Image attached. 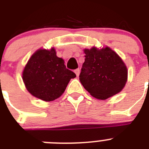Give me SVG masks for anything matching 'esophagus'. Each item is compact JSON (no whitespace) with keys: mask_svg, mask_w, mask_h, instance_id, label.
I'll list each match as a JSON object with an SVG mask.
<instances>
[{"mask_svg":"<svg viewBox=\"0 0 149 149\" xmlns=\"http://www.w3.org/2000/svg\"><path fill=\"white\" fill-rule=\"evenodd\" d=\"M74 72H75L76 75L78 77L79 74H80V69H79V68H77V69H75V70H74Z\"/></svg>","mask_w":149,"mask_h":149,"instance_id":"esophagus-1","label":"esophagus"}]
</instances>
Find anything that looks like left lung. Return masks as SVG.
I'll use <instances>...</instances> for the list:
<instances>
[{"label": "left lung", "instance_id": "8db88e82", "mask_svg": "<svg viewBox=\"0 0 149 149\" xmlns=\"http://www.w3.org/2000/svg\"><path fill=\"white\" fill-rule=\"evenodd\" d=\"M80 81L92 96L106 100L120 93L127 81V68L120 56L106 46L84 50Z\"/></svg>", "mask_w": 149, "mask_h": 149}]
</instances>
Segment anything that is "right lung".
Segmentation results:
<instances>
[{
    "instance_id": "obj_1",
    "label": "right lung",
    "mask_w": 149,
    "mask_h": 149,
    "mask_svg": "<svg viewBox=\"0 0 149 149\" xmlns=\"http://www.w3.org/2000/svg\"><path fill=\"white\" fill-rule=\"evenodd\" d=\"M55 48L37 50L30 56L22 72L27 90L36 98L52 101L60 98L76 74L65 68Z\"/></svg>"
}]
</instances>
